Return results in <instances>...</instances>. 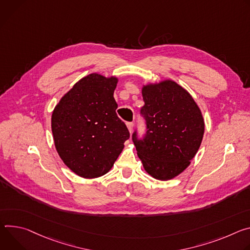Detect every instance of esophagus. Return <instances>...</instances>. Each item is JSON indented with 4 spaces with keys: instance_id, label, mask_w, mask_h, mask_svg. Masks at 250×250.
Returning <instances> with one entry per match:
<instances>
[{
    "instance_id": "1",
    "label": "esophagus",
    "mask_w": 250,
    "mask_h": 250,
    "mask_svg": "<svg viewBox=\"0 0 250 250\" xmlns=\"http://www.w3.org/2000/svg\"><path fill=\"white\" fill-rule=\"evenodd\" d=\"M127 127H128V130L130 133H132L133 131V127H134V123L133 122H128L127 123Z\"/></svg>"
}]
</instances>
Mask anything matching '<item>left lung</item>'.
Masks as SVG:
<instances>
[{"instance_id":"1","label":"left lung","mask_w":250,"mask_h":250,"mask_svg":"<svg viewBox=\"0 0 250 250\" xmlns=\"http://www.w3.org/2000/svg\"><path fill=\"white\" fill-rule=\"evenodd\" d=\"M146 134L132 140L144 169L153 178L168 181L181 174L196 156L205 132V122L195 100L172 80L142 89Z\"/></svg>"}]
</instances>
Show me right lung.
Returning a JSON list of instances; mask_svg holds the SVG:
<instances>
[{
  "label": "right lung",
  "mask_w": 250,
  "mask_h": 250,
  "mask_svg": "<svg viewBox=\"0 0 250 250\" xmlns=\"http://www.w3.org/2000/svg\"><path fill=\"white\" fill-rule=\"evenodd\" d=\"M117 81L97 73L83 77L52 112L55 148L67 167L82 178L93 179L109 172L130 138L116 114L113 93Z\"/></svg>",
  "instance_id": "1"
}]
</instances>
